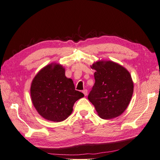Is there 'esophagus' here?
<instances>
[{
  "instance_id": "34e87169",
  "label": "esophagus",
  "mask_w": 160,
  "mask_h": 160,
  "mask_svg": "<svg viewBox=\"0 0 160 160\" xmlns=\"http://www.w3.org/2000/svg\"><path fill=\"white\" fill-rule=\"evenodd\" d=\"M83 94L85 95V96L88 95V90H87V89H84V90L83 91Z\"/></svg>"
}]
</instances>
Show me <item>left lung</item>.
I'll return each instance as SVG.
<instances>
[{
    "instance_id": "8db88e82",
    "label": "left lung",
    "mask_w": 160,
    "mask_h": 160,
    "mask_svg": "<svg viewBox=\"0 0 160 160\" xmlns=\"http://www.w3.org/2000/svg\"><path fill=\"white\" fill-rule=\"evenodd\" d=\"M91 67L95 70V82L88 99L101 118L118 117L127 109L133 95V83L130 73L111 61H97Z\"/></svg>"
}]
</instances>
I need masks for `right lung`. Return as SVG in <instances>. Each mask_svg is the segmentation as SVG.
I'll return each instance as SVG.
<instances>
[{"mask_svg": "<svg viewBox=\"0 0 160 160\" xmlns=\"http://www.w3.org/2000/svg\"><path fill=\"white\" fill-rule=\"evenodd\" d=\"M61 65L51 63L33 79L31 96L34 107L43 118L59 122L71 114L75 101L84 97L76 91L73 81L67 78Z\"/></svg>", "mask_w": 160, "mask_h": 160, "instance_id": "add662e5", "label": "right lung"}]
</instances>
